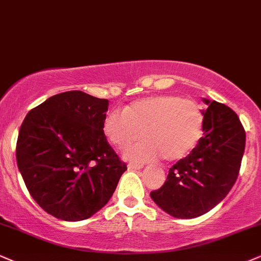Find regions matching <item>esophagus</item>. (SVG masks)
I'll use <instances>...</instances> for the list:
<instances>
[{"label": "esophagus", "instance_id": "obj_1", "mask_svg": "<svg viewBox=\"0 0 261 261\" xmlns=\"http://www.w3.org/2000/svg\"><path fill=\"white\" fill-rule=\"evenodd\" d=\"M141 168H143V166L140 165H134V163H129V165H128V169H132V170H138Z\"/></svg>", "mask_w": 261, "mask_h": 261}]
</instances>
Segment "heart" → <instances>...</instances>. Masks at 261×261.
Instances as JSON below:
<instances>
[{"instance_id":"1","label":"heart","mask_w":261,"mask_h":261,"mask_svg":"<svg viewBox=\"0 0 261 261\" xmlns=\"http://www.w3.org/2000/svg\"><path fill=\"white\" fill-rule=\"evenodd\" d=\"M203 127V114L195 101L178 95L160 94L138 99L123 111L105 116L102 132L106 140L124 149L141 137L143 143L124 152L133 162H149L160 157L173 162L195 149Z\"/></svg>"}]
</instances>
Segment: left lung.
<instances>
[{"instance_id": "1", "label": "left lung", "mask_w": 261, "mask_h": 261, "mask_svg": "<svg viewBox=\"0 0 261 261\" xmlns=\"http://www.w3.org/2000/svg\"><path fill=\"white\" fill-rule=\"evenodd\" d=\"M204 136L188 156L169 169L162 188L150 194L166 213L192 219L213 209L226 197L239 176L246 132L236 112L203 99Z\"/></svg>"}]
</instances>
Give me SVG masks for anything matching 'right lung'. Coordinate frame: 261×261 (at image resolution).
<instances>
[{"instance_id":"obj_1","label":"right lung","mask_w":261,"mask_h":261,"mask_svg":"<svg viewBox=\"0 0 261 261\" xmlns=\"http://www.w3.org/2000/svg\"><path fill=\"white\" fill-rule=\"evenodd\" d=\"M108 108L106 99L64 92L32 109L22 121L19 172L32 198L58 219L91 218L108 203L127 170L102 132Z\"/></svg>"}]
</instances>
